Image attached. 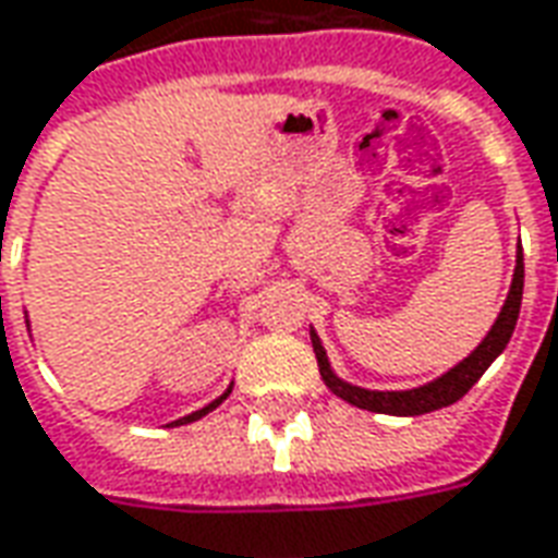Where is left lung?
Listing matches in <instances>:
<instances>
[{
	"label": "left lung",
	"instance_id": "obj_1",
	"mask_svg": "<svg viewBox=\"0 0 558 558\" xmlns=\"http://www.w3.org/2000/svg\"><path fill=\"white\" fill-rule=\"evenodd\" d=\"M520 302H523V253L517 256V268H513V283H510L508 299H505V307L498 314L496 326L489 329V335L483 338L481 347L471 353L469 360H462L456 368L438 377L435 384H426L420 389H408V392H372V389L350 387L344 380H338L329 368V360H326V350L319 344V338L311 332V344H314V353H317L319 377L323 384L332 389L338 399L356 404L362 411H374V414H396V416H416L428 414V411H438V408H447L459 401L465 392H469L481 374L493 365L498 353L508 347L510 335H513V326H517V317H520Z\"/></svg>",
	"mask_w": 558,
	"mask_h": 558
}]
</instances>
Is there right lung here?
<instances>
[{"label":"right lung","mask_w":558,"mask_h":558,"mask_svg":"<svg viewBox=\"0 0 558 558\" xmlns=\"http://www.w3.org/2000/svg\"><path fill=\"white\" fill-rule=\"evenodd\" d=\"M226 396H229V392H226ZM226 396H220V399L214 401V404H208V408H202V411H196V414H190V416H184V420H178L174 426H184V423H193V420H198V416H205V414H208V411H214V408H217V404H220V401H223Z\"/></svg>","instance_id":"1"}]
</instances>
